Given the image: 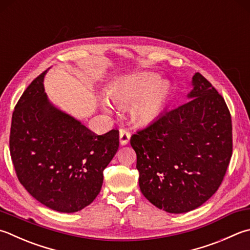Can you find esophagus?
Returning <instances> with one entry per match:
<instances>
[{
  "label": "esophagus",
  "instance_id": "obj_1",
  "mask_svg": "<svg viewBox=\"0 0 250 250\" xmlns=\"http://www.w3.org/2000/svg\"><path fill=\"white\" fill-rule=\"evenodd\" d=\"M130 139V133L127 129L125 128H121L120 129V141H121V145H127L128 144V141Z\"/></svg>",
  "mask_w": 250,
  "mask_h": 250
}]
</instances>
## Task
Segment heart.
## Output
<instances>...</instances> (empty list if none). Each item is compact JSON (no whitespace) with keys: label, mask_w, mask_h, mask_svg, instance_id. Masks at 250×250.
Masks as SVG:
<instances>
[{"label":"heart","mask_w":250,"mask_h":250,"mask_svg":"<svg viewBox=\"0 0 250 250\" xmlns=\"http://www.w3.org/2000/svg\"><path fill=\"white\" fill-rule=\"evenodd\" d=\"M171 93L167 81H160L153 73L130 75L116 82L106 90L107 99L119 107H129L131 120L136 124L148 125L162 114ZM105 111L111 104L105 99L101 100Z\"/></svg>","instance_id":"b5f03b06"}]
</instances>
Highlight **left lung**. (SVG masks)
Wrapping results in <instances>:
<instances>
[{"label":"left lung","instance_id":"8db88e82","mask_svg":"<svg viewBox=\"0 0 250 250\" xmlns=\"http://www.w3.org/2000/svg\"><path fill=\"white\" fill-rule=\"evenodd\" d=\"M189 101L160 115L130 138L139 187L157 208L184 213L219 189L233 151L232 120L223 97L200 73Z\"/></svg>","mask_w":250,"mask_h":250}]
</instances>
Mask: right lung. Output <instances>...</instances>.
Segmentation results:
<instances>
[{"instance_id": "1", "label": "right lung", "mask_w": 250, "mask_h": 250, "mask_svg": "<svg viewBox=\"0 0 250 250\" xmlns=\"http://www.w3.org/2000/svg\"><path fill=\"white\" fill-rule=\"evenodd\" d=\"M45 73L17 102L9 151L18 181L35 199L59 212H77L100 192L103 169L119 149V130L97 135L56 109L44 92Z\"/></svg>"}]
</instances>
